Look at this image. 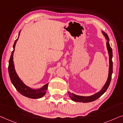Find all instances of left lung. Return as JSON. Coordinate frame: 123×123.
I'll return each instance as SVG.
<instances>
[{"label": "left lung", "instance_id": "left-lung-1", "mask_svg": "<svg viewBox=\"0 0 123 123\" xmlns=\"http://www.w3.org/2000/svg\"><path fill=\"white\" fill-rule=\"evenodd\" d=\"M103 35L105 37V38L106 39V47L108 51L109 56V75L108 80H107L106 83L103 86L101 90L97 92L96 94L93 95L89 96H79L77 95L71 93L70 92H68L70 98H71V100L73 101L80 102V103H89L93 101H95L98 98H99L102 95H103L108 89V88L109 86L110 81L111 79V75L113 74V61H112V58H113V52H112V48L110 46L109 44V37L106 33H105L103 31H102Z\"/></svg>", "mask_w": 123, "mask_h": 123}]
</instances>
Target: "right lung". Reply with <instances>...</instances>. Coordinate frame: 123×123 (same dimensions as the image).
Listing matches in <instances>:
<instances>
[{"label": "right lung", "instance_id": "obj_1", "mask_svg": "<svg viewBox=\"0 0 123 123\" xmlns=\"http://www.w3.org/2000/svg\"><path fill=\"white\" fill-rule=\"evenodd\" d=\"M20 32H19L18 37L16 40L15 41L14 43L13 44V51H12L11 56H10L9 61V66H8V72L9 75L12 81V83L14 86L15 89L20 94L25 96L27 98H39L43 96L46 93V91L47 90L48 83L43 86L42 87L39 89H33L31 87H28L26 85H25L23 82L21 80L17 75L15 72L14 68V65L13 62V54L14 52L15 46L16 44L17 41H18V38L19 37Z\"/></svg>", "mask_w": 123, "mask_h": 123}]
</instances>
